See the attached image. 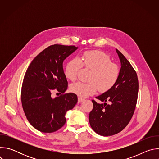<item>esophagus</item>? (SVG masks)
I'll list each match as a JSON object with an SVG mask.
<instances>
[{
	"mask_svg": "<svg viewBox=\"0 0 159 159\" xmlns=\"http://www.w3.org/2000/svg\"><path fill=\"white\" fill-rule=\"evenodd\" d=\"M84 100V99H82V98H80V97H79V98H78V102H79V103L82 102Z\"/></svg>",
	"mask_w": 159,
	"mask_h": 159,
	"instance_id": "obj_1",
	"label": "esophagus"
}]
</instances>
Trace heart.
Masks as SVG:
<instances>
[{
    "label": "heart",
    "mask_w": 159,
    "mask_h": 159,
    "mask_svg": "<svg viewBox=\"0 0 159 159\" xmlns=\"http://www.w3.org/2000/svg\"><path fill=\"white\" fill-rule=\"evenodd\" d=\"M82 66L90 70L87 78L89 82H77L70 86V91L80 97L92 95L97 89L101 93L107 91L116 84L120 77L119 66L111 62L108 55L101 51H87L80 58L70 60L65 67L66 77L74 81Z\"/></svg>",
    "instance_id": "b5f03b06"
}]
</instances>
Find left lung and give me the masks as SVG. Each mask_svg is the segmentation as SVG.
<instances>
[{
  "instance_id": "obj_1",
  "label": "left lung",
  "mask_w": 159,
  "mask_h": 159,
  "mask_svg": "<svg viewBox=\"0 0 159 159\" xmlns=\"http://www.w3.org/2000/svg\"><path fill=\"white\" fill-rule=\"evenodd\" d=\"M121 69L118 80L110 90L93 100V109L89 120L93 130L102 136H111L122 131L129 123L135 109L139 93V80L134 69L117 49ZM108 101L110 105L105 102Z\"/></svg>"
}]
</instances>
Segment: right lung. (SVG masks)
Segmentation results:
<instances>
[{
    "label": "right lung",
    "mask_w": 159,
    "mask_h": 159,
    "mask_svg": "<svg viewBox=\"0 0 159 159\" xmlns=\"http://www.w3.org/2000/svg\"><path fill=\"white\" fill-rule=\"evenodd\" d=\"M75 46L53 44L44 49L31 61L21 89V102L30 123L43 133H52L66 122V112L77 103L74 93L64 94L68 82L63 72L64 60L77 50ZM57 89L63 94L53 98Z\"/></svg>",
    "instance_id": "right-lung-1"
}]
</instances>
